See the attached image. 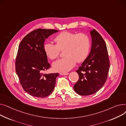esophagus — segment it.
Segmentation results:
<instances>
[{"label":"esophagus","mask_w":126,"mask_h":126,"mask_svg":"<svg viewBox=\"0 0 126 126\" xmlns=\"http://www.w3.org/2000/svg\"><path fill=\"white\" fill-rule=\"evenodd\" d=\"M61 75H67L69 74V73L68 72H62L60 73Z\"/></svg>","instance_id":"obj_1"}]
</instances>
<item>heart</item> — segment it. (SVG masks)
Masks as SVG:
<instances>
[{
	"mask_svg": "<svg viewBox=\"0 0 126 126\" xmlns=\"http://www.w3.org/2000/svg\"><path fill=\"white\" fill-rule=\"evenodd\" d=\"M56 44L46 43L44 49L46 55L51 60L58 58L61 50H64V57L55 62L53 69L58 72H64L71 70L76 62L84 61L91 50V40L87 34L64 32L57 35L54 39Z\"/></svg>",
	"mask_w": 126,
	"mask_h": 126,
	"instance_id": "heart-1",
	"label": "heart"
}]
</instances>
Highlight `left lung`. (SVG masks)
Masks as SVG:
<instances>
[{
    "label": "left lung",
    "mask_w": 126,
    "mask_h": 126,
    "mask_svg": "<svg viewBox=\"0 0 126 126\" xmlns=\"http://www.w3.org/2000/svg\"><path fill=\"white\" fill-rule=\"evenodd\" d=\"M92 45L90 53L76 71L79 79L74 89L81 95L93 94L99 91L107 79L110 61L106 43L94 29L91 31Z\"/></svg>",
    "instance_id": "1"
}]
</instances>
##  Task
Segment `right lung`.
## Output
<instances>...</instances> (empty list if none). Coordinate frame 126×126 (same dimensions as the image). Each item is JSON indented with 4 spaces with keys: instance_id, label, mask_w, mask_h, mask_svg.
Wrapping results in <instances>:
<instances>
[{
    "instance_id": "add662e5",
    "label": "right lung",
    "mask_w": 126,
    "mask_h": 126,
    "mask_svg": "<svg viewBox=\"0 0 126 126\" xmlns=\"http://www.w3.org/2000/svg\"><path fill=\"white\" fill-rule=\"evenodd\" d=\"M55 29L39 28L28 33L20 42L15 69L23 90L33 97L44 98L52 93L59 74H44L50 68L44 49L45 40Z\"/></svg>"
}]
</instances>
